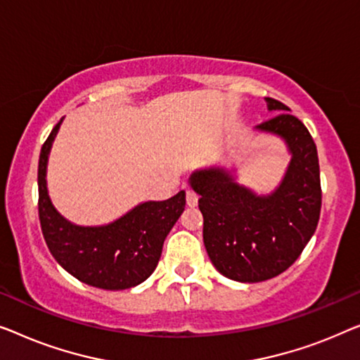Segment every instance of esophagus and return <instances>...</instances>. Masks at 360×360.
Returning <instances> with one entry per match:
<instances>
[{
  "label": "esophagus",
  "mask_w": 360,
  "mask_h": 360,
  "mask_svg": "<svg viewBox=\"0 0 360 360\" xmlns=\"http://www.w3.org/2000/svg\"><path fill=\"white\" fill-rule=\"evenodd\" d=\"M197 200H199V195H197L194 191L187 189V191H186V202H187V205H189V207H195V205H197Z\"/></svg>",
  "instance_id": "esophagus-1"
}]
</instances>
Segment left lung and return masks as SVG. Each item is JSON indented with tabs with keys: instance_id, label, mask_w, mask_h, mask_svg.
Instances as JSON below:
<instances>
[{
	"instance_id": "8db88e82",
	"label": "left lung",
	"mask_w": 360,
	"mask_h": 360,
	"mask_svg": "<svg viewBox=\"0 0 360 360\" xmlns=\"http://www.w3.org/2000/svg\"><path fill=\"white\" fill-rule=\"evenodd\" d=\"M276 114L256 130L287 143L290 165L269 195L240 186L224 168L199 169L191 186L199 194L204 245L221 276L238 282H262L288 269L316 230L321 210L320 165L310 131L285 104L266 98Z\"/></svg>"
}]
</instances>
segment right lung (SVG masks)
Here are the masks:
<instances>
[{
  "label": "right lung",
  "mask_w": 360,
  "mask_h": 360,
  "mask_svg": "<svg viewBox=\"0 0 360 360\" xmlns=\"http://www.w3.org/2000/svg\"><path fill=\"white\" fill-rule=\"evenodd\" d=\"M62 120L50 131L39 158V220L55 261L78 281L104 290H124L148 279L156 269L168 233L186 207V192L168 200L136 205L112 224L79 226L52 205L47 161Z\"/></svg>",
  "instance_id": "obj_1"
}]
</instances>
